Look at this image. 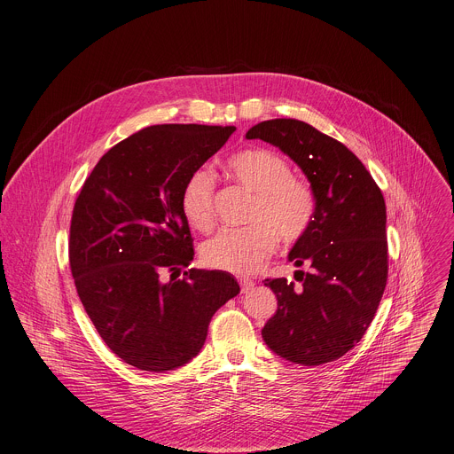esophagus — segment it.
Masks as SVG:
<instances>
[{
  "label": "esophagus",
  "instance_id": "esophagus-1",
  "mask_svg": "<svg viewBox=\"0 0 454 454\" xmlns=\"http://www.w3.org/2000/svg\"><path fill=\"white\" fill-rule=\"evenodd\" d=\"M239 284H240V291H242V293L251 291V289H253V286H254V282H253L251 278H240V280H239Z\"/></svg>",
  "mask_w": 454,
  "mask_h": 454
}]
</instances>
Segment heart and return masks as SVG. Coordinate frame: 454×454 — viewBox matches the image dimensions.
<instances>
[{
	"label": "heart",
	"mask_w": 454,
	"mask_h": 454,
	"mask_svg": "<svg viewBox=\"0 0 454 454\" xmlns=\"http://www.w3.org/2000/svg\"><path fill=\"white\" fill-rule=\"evenodd\" d=\"M226 172L253 193L247 228L221 230L201 247L203 262L233 275H251L275 253L278 237L293 244L312 226L317 198L307 179L293 176L291 165L268 149H246L226 160ZM215 177L208 167L192 170L179 193L186 223L200 231L214 226Z\"/></svg>",
	"instance_id": "1"
}]
</instances>
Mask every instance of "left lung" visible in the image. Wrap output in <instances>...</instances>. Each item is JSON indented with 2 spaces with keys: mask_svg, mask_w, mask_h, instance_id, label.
Listing matches in <instances>:
<instances>
[{
  "mask_svg": "<svg viewBox=\"0 0 454 454\" xmlns=\"http://www.w3.org/2000/svg\"><path fill=\"white\" fill-rule=\"evenodd\" d=\"M247 140H264L287 154L317 198L310 230L289 251L294 282L268 278L278 309L262 329L280 357L305 366L340 359L361 341L387 280L386 205L380 188L341 142L312 125L275 118L253 125Z\"/></svg>",
  "mask_w": 454,
  "mask_h": 454,
  "instance_id": "left-lung-1",
  "label": "left lung"
}]
</instances>
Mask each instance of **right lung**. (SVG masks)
<instances>
[{"label": "right lung", "instance_id": "add662e5", "mask_svg": "<svg viewBox=\"0 0 454 454\" xmlns=\"http://www.w3.org/2000/svg\"><path fill=\"white\" fill-rule=\"evenodd\" d=\"M233 131L145 127L100 158L75 201L70 268L79 298L104 343L138 370L167 372L196 357L215 310L240 293L226 271L188 270L177 280L193 261L183 183Z\"/></svg>", "mask_w": 454, "mask_h": 454}]
</instances>
